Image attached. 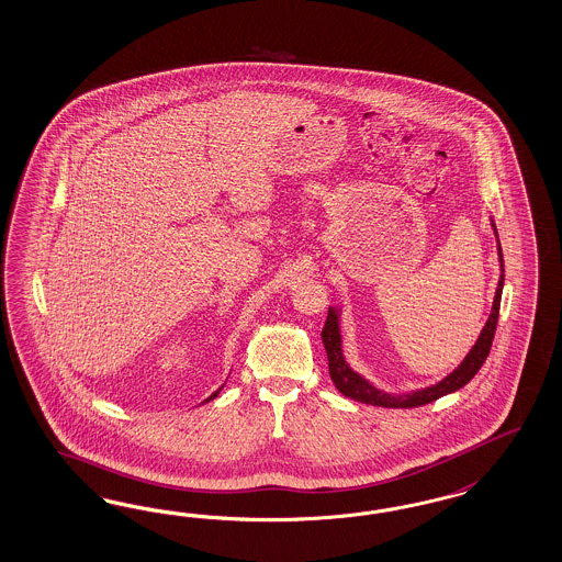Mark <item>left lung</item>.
<instances>
[{
    "label": "left lung",
    "instance_id": "1",
    "mask_svg": "<svg viewBox=\"0 0 562 562\" xmlns=\"http://www.w3.org/2000/svg\"><path fill=\"white\" fill-rule=\"evenodd\" d=\"M492 229L498 239L496 225L492 221ZM498 246V260H501V279H498V288L494 295V304L490 312L488 321L482 328L480 337L475 345L471 347L470 353L465 356V360L454 368L449 376H445L442 381L436 382L432 386L426 389H417L412 393H403V395H393V393H384L381 389H376L370 381H366L362 374H358L349 363L345 362L344 347H341V330H339V310L328 308L325 328H323V344H325L326 358H328V372H330V381L337 386V391L345 397L368 403V405H379V407H397V409H407V407H419L426 403H432L436 398L445 397L449 393L459 391L461 386H465L468 382L477 374V370L482 368V363L488 358L492 339H494V330L498 323V310H501V295H503V285H505V269H503V250H501V241H496Z\"/></svg>",
    "mask_w": 562,
    "mask_h": 562
}]
</instances>
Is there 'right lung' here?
I'll return each instance as SVG.
<instances>
[{
    "instance_id": "obj_1",
    "label": "right lung",
    "mask_w": 562,
    "mask_h": 562,
    "mask_svg": "<svg viewBox=\"0 0 562 562\" xmlns=\"http://www.w3.org/2000/svg\"><path fill=\"white\" fill-rule=\"evenodd\" d=\"M221 389H223V386H218L217 391H215L211 397L206 398V401H211V398L217 397L218 393H221ZM206 401H204V403H206Z\"/></svg>"
}]
</instances>
